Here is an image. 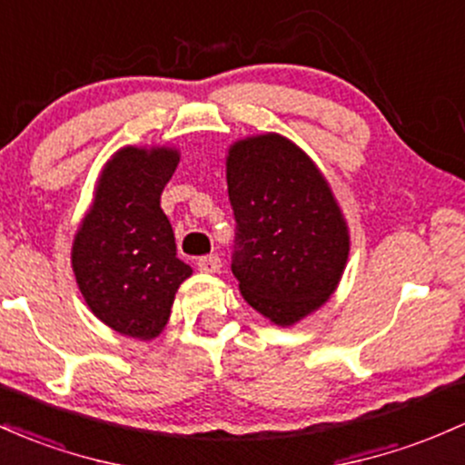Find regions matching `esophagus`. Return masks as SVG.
I'll return each mask as SVG.
<instances>
[{
	"label": "esophagus",
	"instance_id": "1",
	"mask_svg": "<svg viewBox=\"0 0 465 465\" xmlns=\"http://www.w3.org/2000/svg\"><path fill=\"white\" fill-rule=\"evenodd\" d=\"M198 269L205 273H218L221 272V258L216 253H209V256H203L198 260Z\"/></svg>",
	"mask_w": 465,
	"mask_h": 465
}]
</instances>
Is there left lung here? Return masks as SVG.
Segmentation results:
<instances>
[{
	"mask_svg": "<svg viewBox=\"0 0 465 465\" xmlns=\"http://www.w3.org/2000/svg\"><path fill=\"white\" fill-rule=\"evenodd\" d=\"M227 192L242 298L278 326L322 307L344 273L349 227L315 163L280 134L249 136L229 147Z\"/></svg>",
	"mask_w": 465,
	"mask_h": 465,
	"instance_id": "8db88e82",
	"label": "left lung"
}]
</instances>
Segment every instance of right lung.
<instances>
[{
    "label": "right lung",
    "instance_id": "right-lung-1",
    "mask_svg": "<svg viewBox=\"0 0 465 465\" xmlns=\"http://www.w3.org/2000/svg\"><path fill=\"white\" fill-rule=\"evenodd\" d=\"M178 165L174 147L127 145L105 163L73 242V269L92 313L116 333L154 340L192 267L176 258L161 193Z\"/></svg>",
    "mask_w": 465,
    "mask_h": 465
}]
</instances>
